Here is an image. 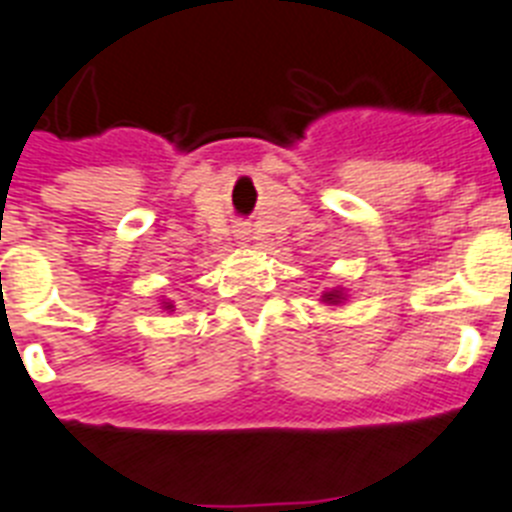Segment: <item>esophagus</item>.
<instances>
[{
  "label": "esophagus",
  "instance_id": "esophagus-1",
  "mask_svg": "<svg viewBox=\"0 0 512 512\" xmlns=\"http://www.w3.org/2000/svg\"><path fill=\"white\" fill-rule=\"evenodd\" d=\"M247 234H249V231L244 229V226H242V229H236V239H247Z\"/></svg>",
  "mask_w": 512,
  "mask_h": 512
}]
</instances>
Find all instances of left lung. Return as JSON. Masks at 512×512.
<instances>
[{
  "mask_svg": "<svg viewBox=\"0 0 512 512\" xmlns=\"http://www.w3.org/2000/svg\"><path fill=\"white\" fill-rule=\"evenodd\" d=\"M325 299H328V302H336L338 291H333V294H325Z\"/></svg>",
  "mask_w": 512,
  "mask_h": 512,
  "instance_id": "obj_1",
  "label": "left lung"
}]
</instances>
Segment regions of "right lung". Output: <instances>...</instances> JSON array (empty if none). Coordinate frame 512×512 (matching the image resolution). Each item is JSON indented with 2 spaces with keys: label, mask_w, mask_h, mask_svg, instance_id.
Here are the masks:
<instances>
[{
  "label": "right lung",
  "mask_w": 512,
  "mask_h": 512,
  "mask_svg": "<svg viewBox=\"0 0 512 512\" xmlns=\"http://www.w3.org/2000/svg\"><path fill=\"white\" fill-rule=\"evenodd\" d=\"M166 309H171V304H169V307H166Z\"/></svg>",
  "instance_id": "add662e5"
}]
</instances>
